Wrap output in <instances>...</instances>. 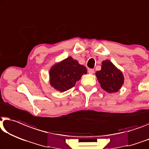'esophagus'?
Returning <instances> with one entry per match:
<instances>
[{"label":"esophagus","mask_w":149,"mask_h":149,"mask_svg":"<svg viewBox=\"0 0 149 149\" xmlns=\"http://www.w3.org/2000/svg\"><path fill=\"white\" fill-rule=\"evenodd\" d=\"M88 72H89V74H93V73H94V70L92 69V68H90V69L88 70Z\"/></svg>","instance_id":"1"}]
</instances>
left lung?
Masks as SVG:
<instances>
[{"instance_id":"left-lung-1","label":"left lung","mask_w":149,"mask_h":149,"mask_svg":"<svg viewBox=\"0 0 149 149\" xmlns=\"http://www.w3.org/2000/svg\"><path fill=\"white\" fill-rule=\"evenodd\" d=\"M95 75L101 87L109 93L118 92L124 84V78L122 71L109 60H103L101 69L96 72Z\"/></svg>"}]
</instances>
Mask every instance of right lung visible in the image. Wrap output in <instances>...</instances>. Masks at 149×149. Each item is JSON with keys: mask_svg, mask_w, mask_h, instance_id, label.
<instances>
[{"mask_svg": "<svg viewBox=\"0 0 149 149\" xmlns=\"http://www.w3.org/2000/svg\"><path fill=\"white\" fill-rule=\"evenodd\" d=\"M87 72L85 66L71 56L68 57L52 66L49 73V83L57 91H66L74 87L76 82Z\"/></svg>", "mask_w": 149, "mask_h": 149, "instance_id": "right-lung-1", "label": "right lung"}]
</instances>
